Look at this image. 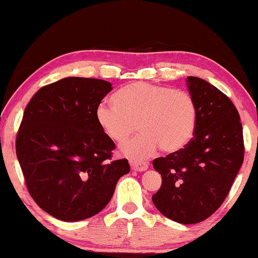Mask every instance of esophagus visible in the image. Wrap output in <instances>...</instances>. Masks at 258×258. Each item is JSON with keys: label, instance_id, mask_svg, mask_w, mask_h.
<instances>
[{"label": "esophagus", "instance_id": "34e87169", "mask_svg": "<svg viewBox=\"0 0 258 258\" xmlns=\"http://www.w3.org/2000/svg\"><path fill=\"white\" fill-rule=\"evenodd\" d=\"M129 163H130V167H132L133 170H135V171H144V170H147V169H148L147 162L132 160L129 162Z\"/></svg>", "mask_w": 258, "mask_h": 258}]
</instances>
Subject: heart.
<instances>
[{
  "label": "heart",
  "mask_w": 258,
  "mask_h": 258,
  "mask_svg": "<svg viewBox=\"0 0 258 258\" xmlns=\"http://www.w3.org/2000/svg\"><path fill=\"white\" fill-rule=\"evenodd\" d=\"M114 105L102 102L95 116L102 132L114 142L124 143L125 156L142 160L158 148L164 153L182 149L195 132L197 108L191 95L147 82L126 84L112 96Z\"/></svg>",
  "instance_id": "heart-1"
}]
</instances>
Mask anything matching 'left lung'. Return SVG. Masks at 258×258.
Listing matches in <instances>:
<instances>
[{
    "label": "left lung",
    "mask_w": 258,
    "mask_h": 258,
    "mask_svg": "<svg viewBox=\"0 0 258 258\" xmlns=\"http://www.w3.org/2000/svg\"><path fill=\"white\" fill-rule=\"evenodd\" d=\"M188 87L197 108L194 137L153 161L162 176L155 207L182 224L207 220L222 206L244 160L242 123L230 98L200 77L188 76Z\"/></svg>",
    "instance_id": "left-lung-1"
}]
</instances>
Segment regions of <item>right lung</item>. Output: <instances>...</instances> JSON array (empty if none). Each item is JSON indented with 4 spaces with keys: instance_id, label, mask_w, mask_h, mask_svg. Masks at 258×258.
I'll list each match as a JSON object with an SVG mask.
<instances>
[{
    "instance_id": "right-lung-1",
    "label": "right lung",
    "mask_w": 258,
    "mask_h": 258,
    "mask_svg": "<svg viewBox=\"0 0 258 258\" xmlns=\"http://www.w3.org/2000/svg\"><path fill=\"white\" fill-rule=\"evenodd\" d=\"M111 89L108 81L66 77L38 89L23 112L16 156L28 192L61 221L100 213L130 171L128 160H111L115 143L95 116Z\"/></svg>"
}]
</instances>
